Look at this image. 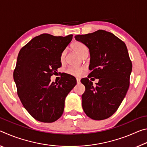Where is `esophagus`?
I'll return each instance as SVG.
<instances>
[{
	"label": "esophagus",
	"instance_id": "obj_1",
	"mask_svg": "<svg viewBox=\"0 0 147 147\" xmlns=\"http://www.w3.org/2000/svg\"><path fill=\"white\" fill-rule=\"evenodd\" d=\"M76 82H77V84H79L80 82V79L79 78H76Z\"/></svg>",
	"mask_w": 147,
	"mask_h": 147
}]
</instances>
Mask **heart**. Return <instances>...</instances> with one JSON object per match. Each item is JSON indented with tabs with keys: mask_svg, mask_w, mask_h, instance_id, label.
Instances as JSON below:
<instances>
[{
	"mask_svg": "<svg viewBox=\"0 0 147 147\" xmlns=\"http://www.w3.org/2000/svg\"><path fill=\"white\" fill-rule=\"evenodd\" d=\"M71 47L74 51L79 54L83 58L84 56L88 55L89 53V49L85 44L80 41H74L72 43ZM65 58V51H63L59 56V59L63 63ZM84 69L82 67H69L66 70V73L74 76H78L83 73Z\"/></svg>",
	"mask_w": 147,
	"mask_h": 147,
	"instance_id": "b5f03b06",
	"label": "heart"
}]
</instances>
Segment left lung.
Instances as JSON below:
<instances>
[{
  "label": "left lung",
  "instance_id": "left-lung-1",
  "mask_svg": "<svg viewBox=\"0 0 147 147\" xmlns=\"http://www.w3.org/2000/svg\"><path fill=\"white\" fill-rule=\"evenodd\" d=\"M74 38L89 49L91 72L88 78L99 80L95 86L88 78L81 80L86 87L82 96L84 112L94 120L108 119L117 110L130 86L132 63L127 47L115 35L103 30Z\"/></svg>",
  "mask_w": 147,
  "mask_h": 147
}]
</instances>
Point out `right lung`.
<instances>
[{"label":"right lung","mask_w":147,"mask_h":147,"mask_svg":"<svg viewBox=\"0 0 147 147\" xmlns=\"http://www.w3.org/2000/svg\"><path fill=\"white\" fill-rule=\"evenodd\" d=\"M73 35L36 36L20 50L13 79L17 94L32 117L53 123L63 113L65 98L76 84L73 76L65 74L58 83L51 76L61 66V53L71 43Z\"/></svg>","instance_id":"obj_1"}]
</instances>
